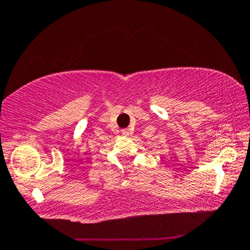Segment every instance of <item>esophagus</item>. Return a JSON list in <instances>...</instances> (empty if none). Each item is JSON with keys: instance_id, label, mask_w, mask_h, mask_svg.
Masks as SVG:
<instances>
[{"instance_id": "esophagus-1", "label": "esophagus", "mask_w": 250, "mask_h": 250, "mask_svg": "<svg viewBox=\"0 0 250 250\" xmlns=\"http://www.w3.org/2000/svg\"><path fill=\"white\" fill-rule=\"evenodd\" d=\"M121 133H122L125 136H128L130 134V129H128V128H125V129L121 130Z\"/></svg>"}]
</instances>
